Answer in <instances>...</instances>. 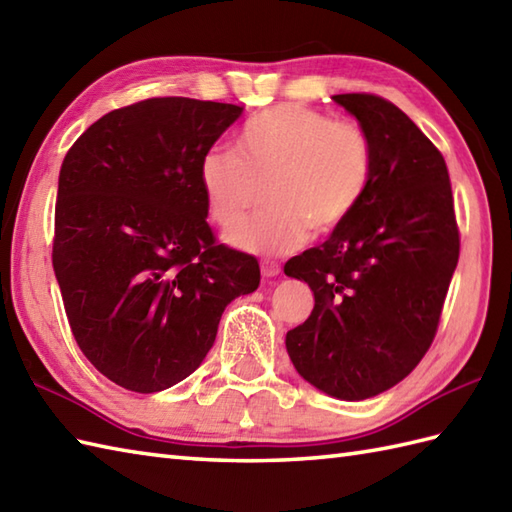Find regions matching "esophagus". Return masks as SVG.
Instances as JSON below:
<instances>
[{
    "label": "esophagus",
    "instance_id": "esophagus-1",
    "mask_svg": "<svg viewBox=\"0 0 512 512\" xmlns=\"http://www.w3.org/2000/svg\"><path fill=\"white\" fill-rule=\"evenodd\" d=\"M279 273H281V266H279L277 262H264V264H262V275H264L266 279L277 277Z\"/></svg>",
    "mask_w": 512,
    "mask_h": 512
}]
</instances>
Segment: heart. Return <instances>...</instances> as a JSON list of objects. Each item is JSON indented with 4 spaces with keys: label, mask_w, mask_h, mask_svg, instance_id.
Segmentation results:
<instances>
[{
    "label": "heart",
    "mask_w": 512,
    "mask_h": 512,
    "mask_svg": "<svg viewBox=\"0 0 512 512\" xmlns=\"http://www.w3.org/2000/svg\"><path fill=\"white\" fill-rule=\"evenodd\" d=\"M231 149H209L198 180L211 220L231 231L267 187L269 211L228 235L259 255H286L330 235L361 206L374 178V143L361 125L281 103L250 116Z\"/></svg>",
    "instance_id": "b5f03b06"
}]
</instances>
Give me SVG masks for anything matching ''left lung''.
Instances as JSON below:
<instances>
[{
  "instance_id": "1",
  "label": "left lung",
  "mask_w": 512,
  "mask_h": 512,
  "mask_svg": "<svg viewBox=\"0 0 512 512\" xmlns=\"http://www.w3.org/2000/svg\"><path fill=\"white\" fill-rule=\"evenodd\" d=\"M334 101L372 138L374 178L339 231L286 262L314 292L286 347L310 385L365 400L400 383L436 339L460 231L447 165L418 125L383 96Z\"/></svg>"
}]
</instances>
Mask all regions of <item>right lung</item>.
Segmentation results:
<instances>
[{"label":"right lung","mask_w":512,"mask_h":512,"mask_svg":"<svg viewBox=\"0 0 512 512\" xmlns=\"http://www.w3.org/2000/svg\"><path fill=\"white\" fill-rule=\"evenodd\" d=\"M242 107L158 96L99 118L70 147L52 266L85 358L154 394L193 374L224 308L257 290L253 255L220 244L198 169Z\"/></svg>","instance_id":"obj_1"}]
</instances>
